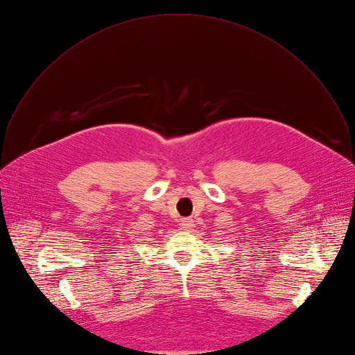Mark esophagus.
I'll use <instances>...</instances> for the list:
<instances>
[{"instance_id":"esophagus-1","label":"esophagus","mask_w":355,"mask_h":355,"mask_svg":"<svg viewBox=\"0 0 355 355\" xmlns=\"http://www.w3.org/2000/svg\"><path fill=\"white\" fill-rule=\"evenodd\" d=\"M180 226H182V229H183L184 232H190V230H193V227H194V220L190 219V218H184V219H182Z\"/></svg>"}]
</instances>
